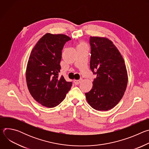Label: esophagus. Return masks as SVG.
<instances>
[{
  "label": "esophagus",
  "instance_id": "34e87169",
  "mask_svg": "<svg viewBox=\"0 0 149 149\" xmlns=\"http://www.w3.org/2000/svg\"><path fill=\"white\" fill-rule=\"evenodd\" d=\"M81 79H79V80H74V83L75 84V85H78L80 82H81Z\"/></svg>",
  "mask_w": 149,
  "mask_h": 149
}]
</instances>
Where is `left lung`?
<instances>
[{
  "label": "left lung",
  "mask_w": 149,
  "mask_h": 149,
  "mask_svg": "<svg viewBox=\"0 0 149 149\" xmlns=\"http://www.w3.org/2000/svg\"><path fill=\"white\" fill-rule=\"evenodd\" d=\"M90 68L97 77L86 97L94 109L108 111L119 102L125 91L128 82L125 64L118 49L109 39L90 36Z\"/></svg>",
  "instance_id": "obj_1"
}]
</instances>
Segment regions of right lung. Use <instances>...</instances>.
<instances>
[{
  "instance_id": "1",
  "label": "right lung",
  "mask_w": 149,
  "mask_h": 149,
  "mask_svg": "<svg viewBox=\"0 0 149 149\" xmlns=\"http://www.w3.org/2000/svg\"><path fill=\"white\" fill-rule=\"evenodd\" d=\"M71 38L63 34L47 33L32 49L26 70L29 91L44 107L53 108L65 99L72 86L64 77H59L62 50Z\"/></svg>"
}]
</instances>
